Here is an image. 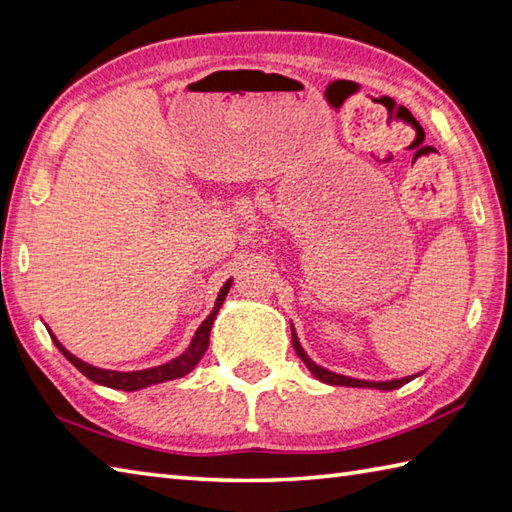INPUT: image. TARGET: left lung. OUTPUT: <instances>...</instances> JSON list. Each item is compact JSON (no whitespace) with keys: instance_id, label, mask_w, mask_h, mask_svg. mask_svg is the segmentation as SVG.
Listing matches in <instances>:
<instances>
[{"instance_id":"obj_1","label":"left lung","mask_w":512,"mask_h":512,"mask_svg":"<svg viewBox=\"0 0 512 512\" xmlns=\"http://www.w3.org/2000/svg\"><path fill=\"white\" fill-rule=\"evenodd\" d=\"M291 342H294V349H296V353L300 356V360L307 364V369L314 373L318 380L327 382V384H333V387H369V389H380V391H393V389H398V387H402V384L411 382L415 378V375H411V378H400V380H389V382H369V380L349 378V375H340V373H333V371H327V369L318 367V364L307 356L305 349L300 347L294 327H291Z\"/></svg>"}]
</instances>
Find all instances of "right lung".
I'll list each match as a JSON object with an SVG mask.
<instances>
[{
  "label": "right lung",
  "mask_w": 512,
  "mask_h": 512,
  "mask_svg": "<svg viewBox=\"0 0 512 512\" xmlns=\"http://www.w3.org/2000/svg\"><path fill=\"white\" fill-rule=\"evenodd\" d=\"M229 287H232V280H227V283L223 285L221 294H218V298H216V305L212 309V314L207 316L201 322V327L196 329L194 338L190 342V347H187V351L183 353V356L174 358L170 362H165V364H161V367H152V369H143V371H128V373L99 369V367H92V364L72 356V353L64 347V344H61L55 336H52V333H50V338H52V342L57 344V349L64 353V356L72 364H75V367L83 375H86V378H90L92 382L103 384V387H110V389H119V391H139V389L150 387V384H159V382H168V380H174V378H183L185 373H190L196 367L198 360H201L203 353L207 351V344H210L212 322H214V318L218 314V309H221V305H223V300L227 296Z\"/></svg>",
  "instance_id": "obj_1"
}]
</instances>
